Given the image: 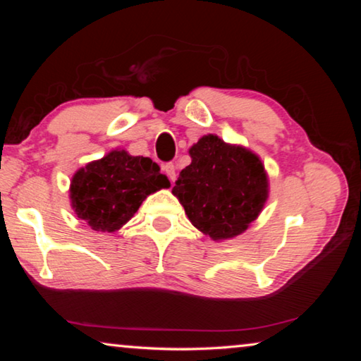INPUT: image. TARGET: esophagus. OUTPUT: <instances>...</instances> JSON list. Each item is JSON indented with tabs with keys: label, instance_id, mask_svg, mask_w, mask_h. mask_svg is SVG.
I'll use <instances>...</instances> for the list:
<instances>
[{
	"label": "esophagus",
	"instance_id": "obj_1",
	"mask_svg": "<svg viewBox=\"0 0 361 361\" xmlns=\"http://www.w3.org/2000/svg\"><path fill=\"white\" fill-rule=\"evenodd\" d=\"M164 172H166V173H167V176H169V178H170V180H172V181H175V180H176V172H175V166H173V164H172V162H167V164H166V166H164Z\"/></svg>",
	"mask_w": 361,
	"mask_h": 361
}]
</instances>
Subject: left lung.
Here are the masks:
<instances>
[{"mask_svg": "<svg viewBox=\"0 0 361 361\" xmlns=\"http://www.w3.org/2000/svg\"><path fill=\"white\" fill-rule=\"evenodd\" d=\"M189 154L173 194L191 223L213 240L242 234L267 199V176L259 157L240 146L205 135Z\"/></svg>", "mask_w": 361, "mask_h": 361, "instance_id": "left-lung-1", "label": "left lung"}]
</instances>
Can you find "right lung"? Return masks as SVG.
I'll use <instances>...</instances> for the list:
<instances>
[{
	"label": "right lung",
	"instance_id": "obj_1",
	"mask_svg": "<svg viewBox=\"0 0 361 361\" xmlns=\"http://www.w3.org/2000/svg\"><path fill=\"white\" fill-rule=\"evenodd\" d=\"M169 186L156 162L122 149L79 169L71 180L70 197L78 218L94 231L114 232L129 221L146 195Z\"/></svg>",
	"mask_w": 361,
	"mask_h": 361
}]
</instances>
